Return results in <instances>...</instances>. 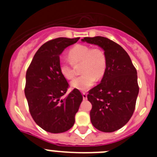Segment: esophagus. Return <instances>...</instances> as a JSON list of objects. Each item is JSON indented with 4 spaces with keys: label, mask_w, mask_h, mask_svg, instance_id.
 <instances>
[{
    "label": "esophagus",
    "mask_w": 157,
    "mask_h": 157,
    "mask_svg": "<svg viewBox=\"0 0 157 157\" xmlns=\"http://www.w3.org/2000/svg\"><path fill=\"white\" fill-rule=\"evenodd\" d=\"M82 95L83 100H86L87 99V94H86V93L83 92L82 94Z\"/></svg>",
    "instance_id": "esophagus-1"
}]
</instances>
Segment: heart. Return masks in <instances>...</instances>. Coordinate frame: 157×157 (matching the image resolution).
Returning <instances> with one entry per match:
<instances>
[{
  "instance_id": "obj_1",
  "label": "heart",
  "mask_w": 157,
  "mask_h": 157,
  "mask_svg": "<svg viewBox=\"0 0 157 157\" xmlns=\"http://www.w3.org/2000/svg\"><path fill=\"white\" fill-rule=\"evenodd\" d=\"M68 58L71 63L66 61H60L59 63V72L66 79H72L75 75L73 65L82 63L80 71L82 75L71 82L73 88L81 91L88 90L96 80H100L105 75L107 59L101 48L78 44L69 50Z\"/></svg>"
}]
</instances>
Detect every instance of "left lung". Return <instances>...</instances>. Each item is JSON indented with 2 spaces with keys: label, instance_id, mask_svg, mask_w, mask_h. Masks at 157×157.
Returning <instances> with one entry per match:
<instances>
[{
  "label": "left lung",
  "instance_id": "obj_1",
  "mask_svg": "<svg viewBox=\"0 0 157 157\" xmlns=\"http://www.w3.org/2000/svg\"><path fill=\"white\" fill-rule=\"evenodd\" d=\"M82 41L105 51V75L99 85L89 91L87 98L92 104L94 127L103 132H113L127 124L134 113L139 92L137 71L127 52L115 41L101 36Z\"/></svg>",
  "mask_w": 157,
  "mask_h": 157
}]
</instances>
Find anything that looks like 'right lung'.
<instances>
[{
    "label": "right lung",
    "instance_id": "obj_1",
    "mask_svg": "<svg viewBox=\"0 0 157 157\" xmlns=\"http://www.w3.org/2000/svg\"><path fill=\"white\" fill-rule=\"evenodd\" d=\"M79 37H58L45 42L34 55L26 74L25 96L33 120L45 131L63 133L73 127L82 95L69 87L59 71V55Z\"/></svg>",
    "mask_w": 157,
    "mask_h": 157
}]
</instances>
